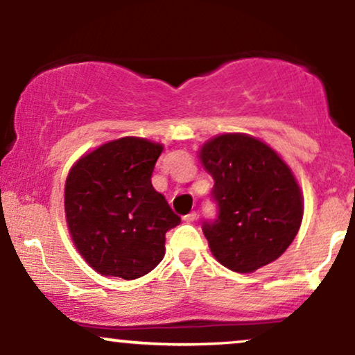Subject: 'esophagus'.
<instances>
[{
	"label": "esophagus",
	"mask_w": 355,
	"mask_h": 355,
	"mask_svg": "<svg viewBox=\"0 0 355 355\" xmlns=\"http://www.w3.org/2000/svg\"><path fill=\"white\" fill-rule=\"evenodd\" d=\"M195 220H197V211H190V214H187L185 217H183V222H187V223L195 222Z\"/></svg>",
	"instance_id": "obj_1"
}]
</instances>
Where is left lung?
<instances>
[{
	"mask_svg": "<svg viewBox=\"0 0 355 355\" xmlns=\"http://www.w3.org/2000/svg\"><path fill=\"white\" fill-rule=\"evenodd\" d=\"M200 160L214 177L217 218L202 223L215 259L240 274L274 262L294 242L304 198L292 170L270 146L243 133L207 141Z\"/></svg>",
	"mask_w": 355,
	"mask_h": 355,
	"instance_id": "1",
	"label": "left lung"
}]
</instances>
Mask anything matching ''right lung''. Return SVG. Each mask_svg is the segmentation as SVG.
I'll return each mask as SVG.
<instances>
[{"label":"right lung","mask_w":355,"mask_h":355,"mask_svg":"<svg viewBox=\"0 0 355 355\" xmlns=\"http://www.w3.org/2000/svg\"><path fill=\"white\" fill-rule=\"evenodd\" d=\"M164 146L145 138L108 141L81 157L64 185V214L83 259L101 275L133 280L165 255L180 217L152 185Z\"/></svg>","instance_id":"add662e5"}]
</instances>
